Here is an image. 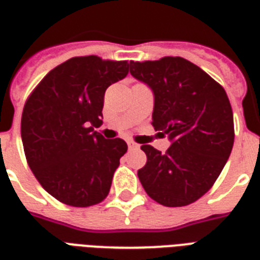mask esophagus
I'll return each instance as SVG.
<instances>
[{"instance_id": "34e87169", "label": "esophagus", "mask_w": 260, "mask_h": 260, "mask_svg": "<svg viewBox=\"0 0 260 260\" xmlns=\"http://www.w3.org/2000/svg\"><path fill=\"white\" fill-rule=\"evenodd\" d=\"M127 146H128V148H130V150H137V148H139V146H138L137 143H134V142H132V141L127 142Z\"/></svg>"}]
</instances>
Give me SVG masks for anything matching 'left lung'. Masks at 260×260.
<instances>
[{
	"label": "left lung",
	"mask_w": 260,
	"mask_h": 260,
	"mask_svg": "<svg viewBox=\"0 0 260 260\" xmlns=\"http://www.w3.org/2000/svg\"><path fill=\"white\" fill-rule=\"evenodd\" d=\"M130 74L152 89V126L168 134L161 153L150 144L138 177L148 197L167 207L194 203L212 187L233 148V112L225 89L182 57L130 61Z\"/></svg>",
	"instance_id": "1"
}]
</instances>
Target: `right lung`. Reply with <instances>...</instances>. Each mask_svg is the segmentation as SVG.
Segmentation results:
<instances>
[{
	"label": "right lung",
	"mask_w": 260,
	"mask_h": 260,
	"mask_svg": "<svg viewBox=\"0 0 260 260\" xmlns=\"http://www.w3.org/2000/svg\"><path fill=\"white\" fill-rule=\"evenodd\" d=\"M127 61L73 57L50 70L27 99L20 134L43 189L62 203L89 207L107 198L125 141L105 139L104 95L128 73Z\"/></svg>",
	"instance_id": "add662e5"
}]
</instances>
